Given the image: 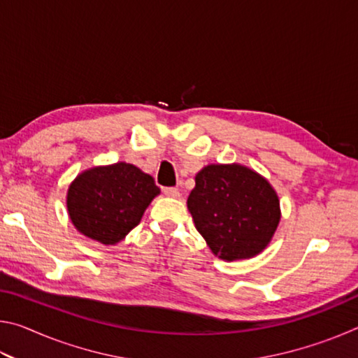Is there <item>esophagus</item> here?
Masks as SVG:
<instances>
[{"instance_id":"obj_1","label":"esophagus","mask_w":358,"mask_h":358,"mask_svg":"<svg viewBox=\"0 0 358 358\" xmlns=\"http://www.w3.org/2000/svg\"><path fill=\"white\" fill-rule=\"evenodd\" d=\"M164 194L167 197H173V199L180 197V191L177 187H164Z\"/></svg>"}]
</instances>
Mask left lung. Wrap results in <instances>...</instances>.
<instances>
[{
    "mask_svg": "<svg viewBox=\"0 0 358 358\" xmlns=\"http://www.w3.org/2000/svg\"><path fill=\"white\" fill-rule=\"evenodd\" d=\"M196 229L222 260L262 252L281 220L280 199L262 175L240 164H210L187 197Z\"/></svg>",
    "mask_w": 358,
    "mask_h": 358,
    "instance_id": "8db88e82",
    "label": "left lung"
}]
</instances>
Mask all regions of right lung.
<instances>
[{
	"label": "right lung",
	"instance_id": "obj_1",
	"mask_svg": "<svg viewBox=\"0 0 358 358\" xmlns=\"http://www.w3.org/2000/svg\"><path fill=\"white\" fill-rule=\"evenodd\" d=\"M157 194L153 177L136 166L117 162L77 175L66 203L78 232L102 245H115L141 222Z\"/></svg>",
	"mask_w": 358,
	"mask_h": 358
}]
</instances>
